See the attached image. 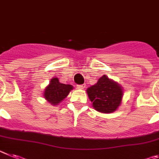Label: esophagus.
I'll return each instance as SVG.
<instances>
[{
	"label": "esophagus",
	"mask_w": 159,
	"mask_h": 159,
	"mask_svg": "<svg viewBox=\"0 0 159 159\" xmlns=\"http://www.w3.org/2000/svg\"><path fill=\"white\" fill-rule=\"evenodd\" d=\"M78 89H84L85 88V85H78Z\"/></svg>",
	"instance_id": "34e87169"
}]
</instances>
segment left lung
Returning a JSON list of instances; mask_svg holds the SVG:
<instances>
[{"mask_svg": "<svg viewBox=\"0 0 159 159\" xmlns=\"http://www.w3.org/2000/svg\"><path fill=\"white\" fill-rule=\"evenodd\" d=\"M87 93L93 108L103 113L116 111L123 97L121 86L105 75L101 77L97 84L88 88Z\"/></svg>", "mask_w": 159, "mask_h": 159, "instance_id": "left-lung-1", "label": "left lung"}]
</instances>
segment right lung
Wrapping results in <instances>:
<instances>
[{"label": "right lung", "instance_id": "obj_1", "mask_svg": "<svg viewBox=\"0 0 159 159\" xmlns=\"http://www.w3.org/2000/svg\"><path fill=\"white\" fill-rule=\"evenodd\" d=\"M71 89H73L71 85H65L60 83L58 78H53L50 85L45 89L44 97L48 101L55 105L66 97Z\"/></svg>", "mask_w": 159, "mask_h": 159}]
</instances>
